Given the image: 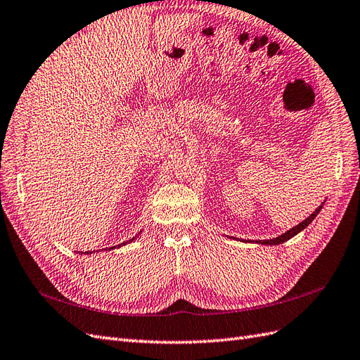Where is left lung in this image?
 Segmentation results:
<instances>
[{
    "instance_id": "8db88e82",
    "label": "left lung",
    "mask_w": 360,
    "mask_h": 360,
    "mask_svg": "<svg viewBox=\"0 0 360 360\" xmlns=\"http://www.w3.org/2000/svg\"><path fill=\"white\" fill-rule=\"evenodd\" d=\"M323 203H326V201H323ZM323 203L314 210V212L311 214V215H309L305 218L304 221H301L300 224H296L295 227H292L290 231H287V232H284L283 235H278L276 238H271V240H259V241H255V243H258V244H264V246H278V244H281V243H284V241H287V240H290V238H293L295 235H297L300 233L301 231H304L307 226H309L314 218H316V215L321 212V209H322V206H323Z\"/></svg>"
}]
</instances>
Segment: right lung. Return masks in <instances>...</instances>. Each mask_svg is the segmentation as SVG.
<instances>
[{
  "mask_svg": "<svg viewBox=\"0 0 360 360\" xmlns=\"http://www.w3.org/2000/svg\"><path fill=\"white\" fill-rule=\"evenodd\" d=\"M136 238H137V236H134V238H131V240H128V241H125V243L119 244V246H112V248H107V249H108V250H111V249H116V248H122V246H125V244L133 243ZM107 249H105V250H107ZM93 252H98V250H93ZM93 252H81V255H82V253H86V255H90V253H93Z\"/></svg>",
  "mask_w": 360,
  "mask_h": 360,
  "instance_id": "add662e5",
  "label": "right lung"
}]
</instances>
